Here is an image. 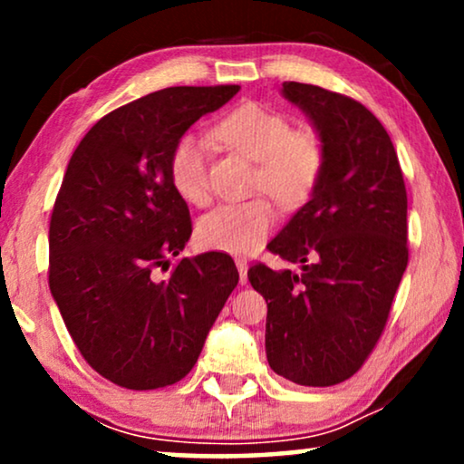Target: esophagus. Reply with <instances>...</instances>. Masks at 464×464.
<instances>
[{"label": "esophagus", "instance_id": "esophagus-1", "mask_svg": "<svg viewBox=\"0 0 464 464\" xmlns=\"http://www.w3.org/2000/svg\"><path fill=\"white\" fill-rule=\"evenodd\" d=\"M237 268H238L240 285H246V270H249V264H246L245 257H237Z\"/></svg>", "mask_w": 464, "mask_h": 464}]
</instances>
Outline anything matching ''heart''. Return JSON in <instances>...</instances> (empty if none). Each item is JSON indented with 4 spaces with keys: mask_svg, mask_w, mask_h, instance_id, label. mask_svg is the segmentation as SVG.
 I'll use <instances>...</instances> for the list:
<instances>
[{
    "mask_svg": "<svg viewBox=\"0 0 464 464\" xmlns=\"http://www.w3.org/2000/svg\"><path fill=\"white\" fill-rule=\"evenodd\" d=\"M213 135L256 162L253 192H266L285 208L302 207L319 186L325 169V141L310 126L291 129L289 118L281 111L243 103L219 120ZM207 162L208 141L202 137H181L170 151V181L189 205L202 207L211 200ZM275 224V207L264 198H253L213 208L198 221L196 234L207 249L245 256L266 243Z\"/></svg>",
    "mask_w": 464,
    "mask_h": 464,
    "instance_id": "obj_1",
    "label": "heart"
}]
</instances>
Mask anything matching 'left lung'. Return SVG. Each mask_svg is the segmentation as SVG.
Instances as JSON below:
<instances>
[{
	"instance_id": "obj_1",
	"label": "left lung",
	"mask_w": 464,
	"mask_h": 464,
	"mask_svg": "<svg viewBox=\"0 0 464 464\" xmlns=\"http://www.w3.org/2000/svg\"><path fill=\"white\" fill-rule=\"evenodd\" d=\"M325 141V169L310 200L270 240L302 275L251 266L268 304L266 357L278 376L334 386L361 370L389 321L408 266V194L380 120L344 94L285 82Z\"/></svg>"
}]
</instances>
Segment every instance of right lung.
Returning a JSON list of instances; mask_svg holds the SVG:
<instances>
[{"label":"right lung","instance_id":"right-lung-1","mask_svg":"<svg viewBox=\"0 0 464 464\" xmlns=\"http://www.w3.org/2000/svg\"><path fill=\"white\" fill-rule=\"evenodd\" d=\"M238 91L151 92L101 118L67 164L50 218V294L86 363L124 389L186 378L238 285L226 253L181 257L170 268L192 219L169 173L183 132Z\"/></svg>","mask_w":464,"mask_h":464}]
</instances>
